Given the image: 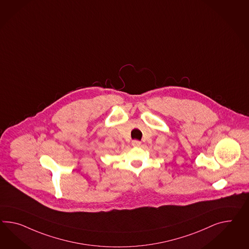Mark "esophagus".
<instances>
[{
	"mask_svg": "<svg viewBox=\"0 0 249 249\" xmlns=\"http://www.w3.org/2000/svg\"><path fill=\"white\" fill-rule=\"evenodd\" d=\"M132 144L134 147H139L141 145V142L138 140H134L132 142Z\"/></svg>",
	"mask_w": 249,
	"mask_h": 249,
	"instance_id": "34e87169",
	"label": "esophagus"
}]
</instances>
